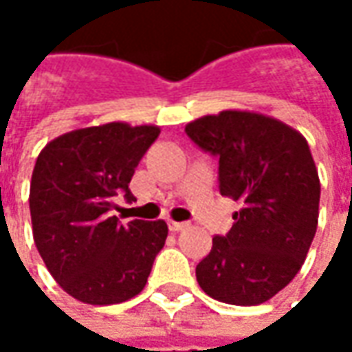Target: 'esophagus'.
I'll return each instance as SVG.
<instances>
[{"instance_id": "1", "label": "esophagus", "mask_w": 352, "mask_h": 352, "mask_svg": "<svg viewBox=\"0 0 352 352\" xmlns=\"http://www.w3.org/2000/svg\"><path fill=\"white\" fill-rule=\"evenodd\" d=\"M188 225H190V223H186V221H172V219H170L168 229H170V231H184V229H186Z\"/></svg>"}]
</instances>
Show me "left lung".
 Here are the masks:
<instances>
[{
	"label": "left lung",
	"mask_w": 352,
	"mask_h": 352,
	"mask_svg": "<svg viewBox=\"0 0 352 352\" xmlns=\"http://www.w3.org/2000/svg\"><path fill=\"white\" fill-rule=\"evenodd\" d=\"M186 133L219 158L221 196L243 206L196 266L197 284L225 304L268 302L300 272L318 229L321 186L307 141L274 117L235 109L199 117Z\"/></svg>",
	"instance_id": "1"
}]
</instances>
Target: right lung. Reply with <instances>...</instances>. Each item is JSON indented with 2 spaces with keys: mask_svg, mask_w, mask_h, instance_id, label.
<instances>
[{
  "mask_svg": "<svg viewBox=\"0 0 352 352\" xmlns=\"http://www.w3.org/2000/svg\"><path fill=\"white\" fill-rule=\"evenodd\" d=\"M155 125L105 123L50 141L31 178L33 239L48 272L72 298L91 305L127 302L144 288L168 225L162 219L121 223L111 210L117 194L135 201L129 182Z\"/></svg>",
  "mask_w": 352,
  "mask_h": 352,
  "instance_id": "obj_1",
  "label": "right lung"
}]
</instances>
